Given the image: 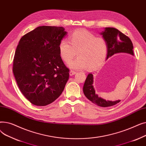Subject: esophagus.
I'll use <instances>...</instances> for the list:
<instances>
[{
    "label": "esophagus",
    "mask_w": 146,
    "mask_h": 146,
    "mask_svg": "<svg viewBox=\"0 0 146 146\" xmlns=\"http://www.w3.org/2000/svg\"><path fill=\"white\" fill-rule=\"evenodd\" d=\"M76 73V72H74V71H73V70H71V71H70V72H69V74H70V76L74 75Z\"/></svg>",
    "instance_id": "obj_1"
}]
</instances>
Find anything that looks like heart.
<instances>
[{
    "label": "heart",
    "instance_id": "heart-1",
    "mask_svg": "<svg viewBox=\"0 0 146 146\" xmlns=\"http://www.w3.org/2000/svg\"><path fill=\"white\" fill-rule=\"evenodd\" d=\"M70 42L61 40L58 45L60 57L65 63H69L77 52L78 58L71 62L68 67L76 70H94L100 67L107 54V44L101 37L85 30H79L69 36Z\"/></svg>",
    "mask_w": 146,
    "mask_h": 146
}]
</instances>
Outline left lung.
I'll return each instance as SVG.
<instances>
[{
    "label": "left lung",
    "instance_id": "obj_1",
    "mask_svg": "<svg viewBox=\"0 0 146 146\" xmlns=\"http://www.w3.org/2000/svg\"><path fill=\"white\" fill-rule=\"evenodd\" d=\"M107 44L106 59L117 53H127L134 56L133 45L129 38L119 30L115 28L106 27L100 33ZM94 75L89 73L83 86V93L89 101L95 104L102 107L111 106L119 103L121 100L115 101H106L105 99L99 97L95 94V89L93 86Z\"/></svg>",
    "mask_w": 146,
    "mask_h": 146
}]
</instances>
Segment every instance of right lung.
Wrapping results in <instances>:
<instances>
[{
  "label": "right lung",
  "instance_id": "add662e5",
  "mask_svg": "<svg viewBox=\"0 0 146 146\" xmlns=\"http://www.w3.org/2000/svg\"><path fill=\"white\" fill-rule=\"evenodd\" d=\"M67 34L63 27L41 26L21 38L13 73L22 94L33 105H47L63 92L69 70L60 56L58 45Z\"/></svg>",
  "mask_w": 146,
  "mask_h": 146
}]
</instances>
